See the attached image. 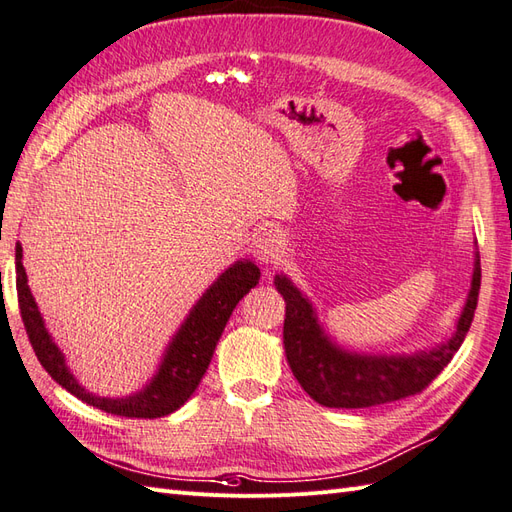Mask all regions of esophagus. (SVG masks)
Returning a JSON list of instances; mask_svg holds the SVG:
<instances>
[{"label":"esophagus","instance_id":"34e87169","mask_svg":"<svg viewBox=\"0 0 512 512\" xmlns=\"http://www.w3.org/2000/svg\"><path fill=\"white\" fill-rule=\"evenodd\" d=\"M285 251V237L277 229H264L255 240V253L264 264H279Z\"/></svg>","mask_w":512,"mask_h":512}]
</instances>
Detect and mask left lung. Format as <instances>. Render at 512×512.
I'll return each instance as SVG.
<instances>
[{
    "mask_svg": "<svg viewBox=\"0 0 512 512\" xmlns=\"http://www.w3.org/2000/svg\"><path fill=\"white\" fill-rule=\"evenodd\" d=\"M480 261H475L473 285L456 334L438 349L403 358H364L336 349L320 331L312 305L285 279L275 285L285 299L283 347L296 382L325 408H371L419 395L451 362L465 340L478 307Z\"/></svg>",
    "mask_w": 512,
    "mask_h": 512,
    "instance_id": "obj_1",
    "label": "left lung"
}]
</instances>
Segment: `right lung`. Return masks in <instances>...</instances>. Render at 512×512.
<instances>
[{
	"label": "right lung",
	"instance_id": "right-lung-1",
	"mask_svg": "<svg viewBox=\"0 0 512 512\" xmlns=\"http://www.w3.org/2000/svg\"><path fill=\"white\" fill-rule=\"evenodd\" d=\"M261 272L253 261H237L222 277L202 294V299L185 320V325L172 340L168 353L157 377L152 379L139 395L128 399H102L82 388L74 375L67 371L63 353L56 349L50 334L45 331L41 314L34 303L26 270L21 264V244H17V299L23 327L41 366L52 375L56 384H61L71 395L87 401L89 406L100 408L109 414H120L128 419H157L178 410L194 395L202 375L207 373L209 362L216 351V344L227 327L235 305L244 299V294L259 283Z\"/></svg>",
	"mask_w": 512,
	"mask_h": 512
}]
</instances>
